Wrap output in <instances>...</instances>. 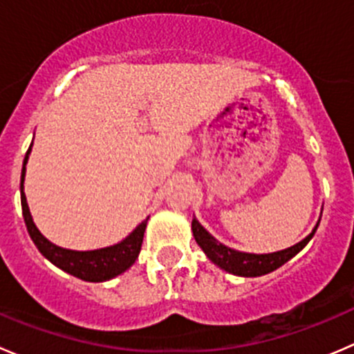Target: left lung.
I'll return each instance as SVG.
<instances>
[{"label": "left lung", "instance_id": "obj_1", "mask_svg": "<svg viewBox=\"0 0 354 354\" xmlns=\"http://www.w3.org/2000/svg\"><path fill=\"white\" fill-rule=\"evenodd\" d=\"M319 223L315 224L312 233H310L305 240L289 246V248L279 250V252H272V253H246V252H240V250L230 248V246L217 241L216 238H214L212 234H210L209 231L198 223L195 216L194 219H192V231H194L195 241H197L200 248L203 250L207 259H209L212 263H216L219 269L226 270V272L233 274V276L259 277L279 269V267L284 266L288 260H291L296 253L301 252V250L306 246V243L312 240L313 234H315L317 227H319Z\"/></svg>", "mask_w": 354, "mask_h": 354}]
</instances>
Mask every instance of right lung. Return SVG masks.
<instances>
[{
    "mask_svg": "<svg viewBox=\"0 0 354 354\" xmlns=\"http://www.w3.org/2000/svg\"><path fill=\"white\" fill-rule=\"evenodd\" d=\"M32 151V144L28 147L27 154L24 159L22 167V178H20V198H22V214L25 219V226H27L28 234H30L32 241L37 246L39 252L58 269L65 270L71 276L78 277L87 283H104V281L113 279V277L120 276L124 270L130 269L138 259L140 253L142 241H144L145 227H147V221H142L124 240L120 243L104 246V248L97 250H87V252H78V250H68L63 246H58L48 240L37 226L34 224L32 214L28 210L27 197L24 192V181H25V166H27L28 154Z\"/></svg>",
    "mask_w": 354,
    "mask_h": 354,
    "instance_id": "obj_1",
    "label": "right lung"
}]
</instances>
